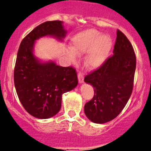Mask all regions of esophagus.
Listing matches in <instances>:
<instances>
[{"label":"esophagus","mask_w":151,"mask_h":151,"mask_svg":"<svg viewBox=\"0 0 151 151\" xmlns=\"http://www.w3.org/2000/svg\"><path fill=\"white\" fill-rule=\"evenodd\" d=\"M78 78L79 83H82L84 82V74L82 72H78Z\"/></svg>","instance_id":"esophagus-1"}]
</instances>
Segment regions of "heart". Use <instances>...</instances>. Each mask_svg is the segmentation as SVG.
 Masks as SVG:
<instances>
[{"label":"heart","mask_w":151,"mask_h":151,"mask_svg":"<svg viewBox=\"0 0 151 151\" xmlns=\"http://www.w3.org/2000/svg\"><path fill=\"white\" fill-rule=\"evenodd\" d=\"M112 48L110 36L101 35L95 29H87L75 35L71 41L69 58L76 60V55H82L89 51L85 64L90 69H97L106 60Z\"/></svg>","instance_id":"heart-1"}]
</instances>
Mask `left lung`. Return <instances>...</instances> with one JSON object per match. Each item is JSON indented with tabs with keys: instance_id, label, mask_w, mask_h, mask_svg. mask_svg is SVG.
I'll list each match as a JSON object with an SVG mask.
<instances>
[{
	"instance_id": "1",
	"label": "left lung",
	"mask_w": 151,
	"mask_h": 151,
	"mask_svg": "<svg viewBox=\"0 0 151 151\" xmlns=\"http://www.w3.org/2000/svg\"><path fill=\"white\" fill-rule=\"evenodd\" d=\"M113 55L85 77L94 88V95L85 105L86 116L95 123H105L122 112L132 93L136 57L127 37L117 29Z\"/></svg>"
}]
</instances>
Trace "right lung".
<instances>
[{
  "label": "right lung",
  "instance_id": "obj_1",
  "mask_svg": "<svg viewBox=\"0 0 151 151\" xmlns=\"http://www.w3.org/2000/svg\"><path fill=\"white\" fill-rule=\"evenodd\" d=\"M60 20L47 21L35 28L21 41L14 68V85L24 109L33 116L47 119L61 108L62 94L78 85L76 69L57 66L54 62L41 63L33 55L35 41L52 35L64 38L66 31Z\"/></svg>",
  "mask_w": 151,
  "mask_h": 151
}]
</instances>
